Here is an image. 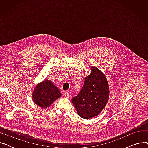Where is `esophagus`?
<instances>
[{
	"instance_id": "34e87169",
	"label": "esophagus",
	"mask_w": 148,
	"mask_h": 148,
	"mask_svg": "<svg viewBox=\"0 0 148 148\" xmlns=\"http://www.w3.org/2000/svg\"><path fill=\"white\" fill-rule=\"evenodd\" d=\"M64 96L65 97V98H69V95L68 93L67 92H65L64 94Z\"/></svg>"
}]
</instances>
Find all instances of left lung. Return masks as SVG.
<instances>
[{"mask_svg": "<svg viewBox=\"0 0 148 148\" xmlns=\"http://www.w3.org/2000/svg\"><path fill=\"white\" fill-rule=\"evenodd\" d=\"M90 74L85 77L79 94L71 101L77 114L84 119L97 116L109 98V86L105 74L95 66L90 67Z\"/></svg>", "mask_w": 148, "mask_h": 148, "instance_id": "8db88e82", "label": "left lung"}]
</instances>
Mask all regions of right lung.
Listing matches in <instances>:
<instances>
[{"label": "right lung", "mask_w": 148, "mask_h": 148, "mask_svg": "<svg viewBox=\"0 0 148 148\" xmlns=\"http://www.w3.org/2000/svg\"><path fill=\"white\" fill-rule=\"evenodd\" d=\"M60 97L59 89L50 80H44L38 83L32 94L34 103L42 108L50 107Z\"/></svg>", "instance_id": "add662e5"}]
</instances>
